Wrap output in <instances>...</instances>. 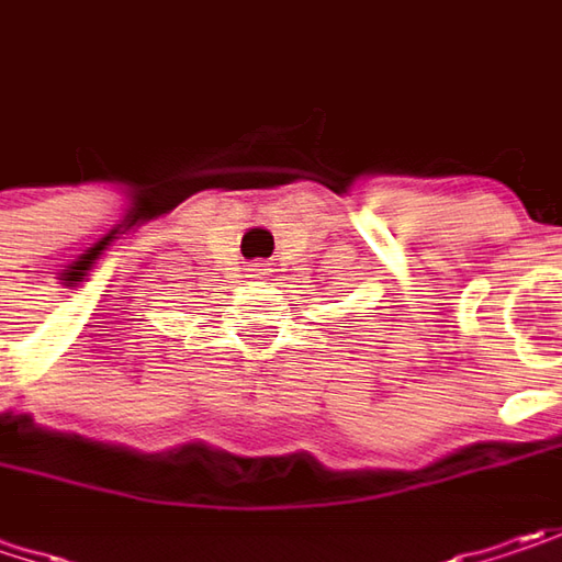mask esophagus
Wrapping results in <instances>:
<instances>
[{"instance_id":"esophagus-1","label":"esophagus","mask_w":562,"mask_h":562,"mask_svg":"<svg viewBox=\"0 0 562 562\" xmlns=\"http://www.w3.org/2000/svg\"><path fill=\"white\" fill-rule=\"evenodd\" d=\"M252 274H268L271 268H268V262H252V268H249Z\"/></svg>"}]
</instances>
